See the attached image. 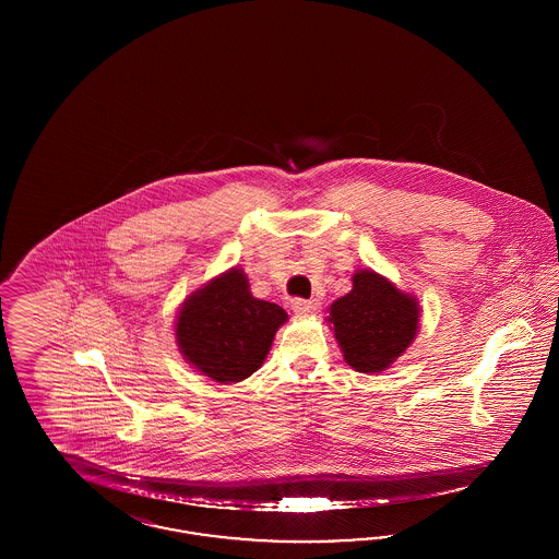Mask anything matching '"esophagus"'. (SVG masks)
I'll return each mask as SVG.
<instances>
[{
	"mask_svg": "<svg viewBox=\"0 0 559 559\" xmlns=\"http://www.w3.org/2000/svg\"><path fill=\"white\" fill-rule=\"evenodd\" d=\"M292 308L295 314L308 317V314L319 312V301H317V299H301V297H295L292 301Z\"/></svg>",
	"mask_w": 559,
	"mask_h": 559,
	"instance_id": "esophagus-1",
	"label": "esophagus"
}]
</instances>
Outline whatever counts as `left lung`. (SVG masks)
<instances>
[{
	"instance_id": "left-lung-1",
	"label": "left lung",
	"mask_w": 559,
	"mask_h": 559,
	"mask_svg": "<svg viewBox=\"0 0 559 559\" xmlns=\"http://www.w3.org/2000/svg\"><path fill=\"white\" fill-rule=\"evenodd\" d=\"M329 320L347 365L360 372L388 369L413 342L419 324L417 301L383 276L360 270L352 292L331 306Z\"/></svg>"
}]
</instances>
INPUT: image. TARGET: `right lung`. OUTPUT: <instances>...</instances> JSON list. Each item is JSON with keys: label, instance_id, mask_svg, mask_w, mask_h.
Returning a JSON list of instances; mask_svg holds the SVG:
<instances>
[{"label": "right lung", "instance_id": "add662e5", "mask_svg": "<svg viewBox=\"0 0 559 559\" xmlns=\"http://www.w3.org/2000/svg\"><path fill=\"white\" fill-rule=\"evenodd\" d=\"M287 312L249 292L233 267L205 289L190 295L176 322V337L188 362L219 383H235L258 371Z\"/></svg>", "mask_w": 559, "mask_h": 559}]
</instances>
